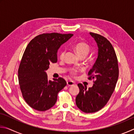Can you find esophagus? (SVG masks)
I'll use <instances>...</instances> for the list:
<instances>
[{
	"mask_svg": "<svg viewBox=\"0 0 134 134\" xmlns=\"http://www.w3.org/2000/svg\"><path fill=\"white\" fill-rule=\"evenodd\" d=\"M67 85L68 86H72L75 85V83L72 81H68L67 82Z\"/></svg>",
	"mask_w": 134,
	"mask_h": 134,
	"instance_id": "1",
	"label": "esophagus"
}]
</instances>
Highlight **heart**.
I'll use <instances>...</instances> for the list:
<instances>
[{"label": "heart", "instance_id": "1", "mask_svg": "<svg viewBox=\"0 0 134 134\" xmlns=\"http://www.w3.org/2000/svg\"><path fill=\"white\" fill-rule=\"evenodd\" d=\"M73 49L79 57L85 58L89 54L90 52V47L87 44L84 42H78L76 43L73 46ZM65 50H62L59 54L60 59H63L65 55ZM77 70L76 69H71L70 70V74L72 76H75L77 73Z\"/></svg>", "mask_w": 134, "mask_h": 134}]
</instances>
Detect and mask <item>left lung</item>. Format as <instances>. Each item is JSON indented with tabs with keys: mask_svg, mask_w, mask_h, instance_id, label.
Listing matches in <instances>:
<instances>
[{
	"mask_svg": "<svg viewBox=\"0 0 134 134\" xmlns=\"http://www.w3.org/2000/svg\"><path fill=\"white\" fill-rule=\"evenodd\" d=\"M98 47V56L93 66L88 72V79H93V85L87 89L78 84L80 89L76 103L85 113H94L102 109L110 98L119 76L117 57L111 43L97 34L90 32Z\"/></svg>",
	"mask_w": 134,
	"mask_h": 134,
	"instance_id": "left-lung-1",
	"label": "left lung"
}]
</instances>
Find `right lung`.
<instances>
[{
	"label": "right lung",
	"instance_id": "1",
	"mask_svg": "<svg viewBox=\"0 0 134 134\" xmlns=\"http://www.w3.org/2000/svg\"><path fill=\"white\" fill-rule=\"evenodd\" d=\"M72 35L42 34L27 45L18 69V80L22 96L32 108L48 110L55 104L58 92L66 86L62 77L48 80L45 71L49 64L57 63L58 48Z\"/></svg>",
	"mask_w": 134,
	"mask_h": 134
}]
</instances>
